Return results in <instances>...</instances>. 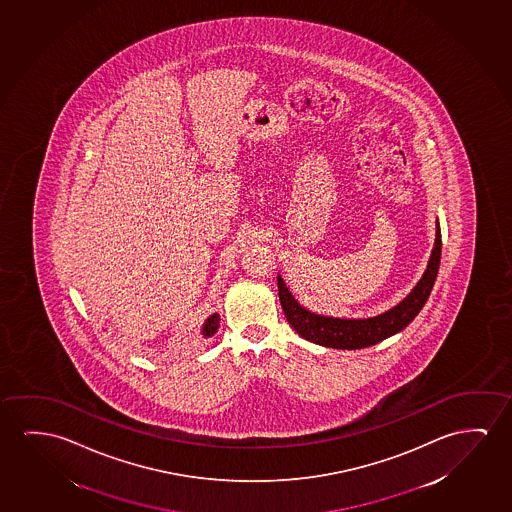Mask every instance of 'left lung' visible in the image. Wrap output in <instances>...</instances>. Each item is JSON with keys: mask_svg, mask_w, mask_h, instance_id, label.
<instances>
[{"mask_svg": "<svg viewBox=\"0 0 512 512\" xmlns=\"http://www.w3.org/2000/svg\"><path fill=\"white\" fill-rule=\"evenodd\" d=\"M440 255H442V234H440V225L437 220L435 246L423 278L400 304H396L389 312L380 313L377 317H370V319H334V317H324V315L310 312L297 303L287 289V285L283 283L282 276H278V296H280L283 313L289 320L290 326L296 329L297 334H301L304 340L313 341L317 345L343 350L364 349V347L377 345L378 341L400 333L401 329H405L417 317V313L423 310L437 280Z\"/></svg>", "mask_w": 512, "mask_h": 512, "instance_id": "obj_1", "label": "left lung"}]
</instances>
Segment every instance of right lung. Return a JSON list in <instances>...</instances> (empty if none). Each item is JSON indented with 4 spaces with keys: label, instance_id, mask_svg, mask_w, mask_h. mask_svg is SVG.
I'll use <instances>...</instances> for the list:
<instances>
[{
    "label": "right lung",
    "instance_id": "right-lung-1",
    "mask_svg": "<svg viewBox=\"0 0 512 512\" xmlns=\"http://www.w3.org/2000/svg\"><path fill=\"white\" fill-rule=\"evenodd\" d=\"M220 326V319H218V315L213 313L211 317H209L206 322H204V327H202V334L204 336H213L216 333V329Z\"/></svg>",
    "mask_w": 512,
    "mask_h": 512
}]
</instances>
